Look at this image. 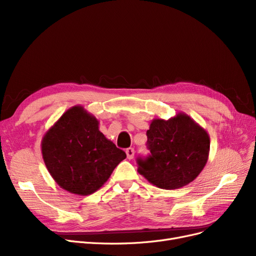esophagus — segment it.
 <instances>
[{"label":"esophagus","mask_w":256,"mask_h":256,"mask_svg":"<svg viewBox=\"0 0 256 256\" xmlns=\"http://www.w3.org/2000/svg\"><path fill=\"white\" fill-rule=\"evenodd\" d=\"M126 154L128 158L132 160L134 158V154H135V150H134V148H132V147H130V148H126Z\"/></svg>","instance_id":"34e87169"}]
</instances>
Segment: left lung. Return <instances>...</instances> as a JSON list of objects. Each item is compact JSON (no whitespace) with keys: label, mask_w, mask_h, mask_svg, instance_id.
<instances>
[{"label":"left lung","mask_w":256,"mask_h":256,"mask_svg":"<svg viewBox=\"0 0 256 256\" xmlns=\"http://www.w3.org/2000/svg\"><path fill=\"white\" fill-rule=\"evenodd\" d=\"M150 156L139 158L138 172L160 189H180L204 168L210 136L194 119L178 113L168 120L156 118L146 132Z\"/></svg>","instance_id":"8db88e82"}]
</instances>
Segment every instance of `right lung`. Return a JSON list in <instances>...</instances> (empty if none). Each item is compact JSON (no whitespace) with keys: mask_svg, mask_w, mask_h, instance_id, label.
Here are the masks:
<instances>
[{"mask_svg":"<svg viewBox=\"0 0 256 256\" xmlns=\"http://www.w3.org/2000/svg\"><path fill=\"white\" fill-rule=\"evenodd\" d=\"M98 124L84 106H74L42 138V152L48 171L70 193L86 196L96 192L126 158L104 137Z\"/></svg>","mask_w":256,"mask_h":256,"instance_id":"obj_1","label":"right lung"}]
</instances>
